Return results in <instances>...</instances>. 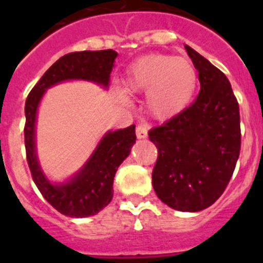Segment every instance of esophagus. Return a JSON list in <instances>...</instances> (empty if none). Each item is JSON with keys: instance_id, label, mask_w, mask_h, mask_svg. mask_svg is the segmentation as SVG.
<instances>
[{"instance_id": "obj_1", "label": "esophagus", "mask_w": 263, "mask_h": 263, "mask_svg": "<svg viewBox=\"0 0 263 263\" xmlns=\"http://www.w3.org/2000/svg\"><path fill=\"white\" fill-rule=\"evenodd\" d=\"M136 136H138V139H144L147 136V127L143 124H139L136 127Z\"/></svg>"}]
</instances>
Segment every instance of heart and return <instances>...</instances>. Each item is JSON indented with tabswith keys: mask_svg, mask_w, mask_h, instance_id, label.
Returning a JSON list of instances; mask_svg holds the SVG:
<instances>
[{
	"mask_svg": "<svg viewBox=\"0 0 263 263\" xmlns=\"http://www.w3.org/2000/svg\"><path fill=\"white\" fill-rule=\"evenodd\" d=\"M198 73L191 61L176 55L152 54L136 60L125 75V87L132 94H147V111L168 120L183 111L195 94Z\"/></svg>",
	"mask_w": 263,
	"mask_h": 263,
	"instance_id": "heart-1",
	"label": "heart"
}]
</instances>
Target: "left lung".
Wrapping results in <instances>:
<instances>
[{
    "label": "left lung",
    "mask_w": 263,
    "mask_h": 263,
    "mask_svg": "<svg viewBox=\"0 0 263 263\" xmlns=\"http://www.w3.org/2000/svg\"><path fill=\"white\" fill-rule=\"evenodd\" d=\"M198 69L200 91L179 115L148 131L158 157L153 169L157 196L179 212H199L216 202L240 154V113L228 78L185 46Z\"/></svg>",
    "instance_id": "obj_1"
}]
</instances>
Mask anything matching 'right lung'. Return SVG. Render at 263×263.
I'll use <instances>...</instances> for the list:
<instances>
[{"mask_svg":"<svg viewBox=\"0 0 263 263\" xmlns=\"http://www.w3.org/2000/svg\"><path fill=\"white\" fill-rule=\"evenodd\" d=\"M116 57L117 53L111 49L68 53L45 72L27 97L24 144L28 168L43 198L64 216H94L109 204L116 171L136 140L135 125L106 134L84 168L69 183L55 185L43 176L35 154V116L39 101L46 88L68 79L91 80L106 87Z\"/></svg>","mask_w":263,"mask_h":263,"instance_id":"1","label":"right lung"}]
</instances>
